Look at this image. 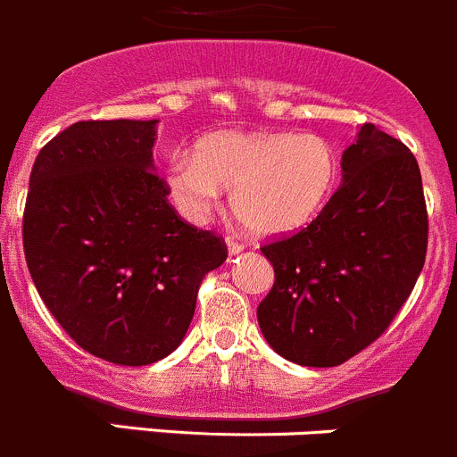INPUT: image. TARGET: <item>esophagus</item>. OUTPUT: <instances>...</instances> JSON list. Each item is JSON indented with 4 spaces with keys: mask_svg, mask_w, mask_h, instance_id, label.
<instances>
[{
    "mask_svg": "<svg viewBox=\"0 0 457 457\" xmlns=\"http://www.w3.org/2000/svg\"><path fill=\"white\" fill-rule=\"evenodd\" d=\"M227 246H228V255H239V253L244 251V246L239 242H235V239L227 237Z\"/></svg>",
    "mask_w": 457,
    "mask_h": 457,
    "instance_id": "1",
    "label": "esophagus"
}]
</instances>
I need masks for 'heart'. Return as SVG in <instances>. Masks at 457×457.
<instances>
[{
    "mask_svg": "<svg viewBox=\"0 0 457 457\" xmlns=\"http://www.w3.org/2000/svg\"><path fill=\"white\" fill-rule=\"evenodd\" d=\"M164 182L191 224H204L230 191V209L253 233L282 237L327 209L340 182V155L313 133H215L193 153H173Z\"/></svg>",
    "mask_w": 457,
    "mask_h": 457,
    "instance_id": "obj_1",
    "label": "heart"
}]
</instances>
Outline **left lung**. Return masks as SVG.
<instances>
[{
  "label": "left lung",
  "mask_w": 457,
  "mask_h": 457,
  "mask_svg": "<svg viewBox=\"0 0 457 457\" xmlns=\"http://www.w3.org/2000/svg\"><path fill=\"white\" fill-rule=\"evenodd\" d=\"M428 218L413 153L362 124L342 184L300 233L264 244L275 282L257 306L266 342L302 367H337L376 342L413 291Z\"/></svg>",
  "instance_id": "obj_1"
}]
</instances>
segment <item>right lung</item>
Wrapping results in <instances>:
<instances>
[{
	"instance_id": "right-lung-1",
	"label": "right lung",
	"mask_w": 457,
	"mask_h": 457,
	"mask_svg": "<svg viewBox=\"0 0 457 457\" xmlns=\"http://www.w3.org/2000/svg\"><path fill=\"white\" fill-rule=\"evenodd\" d=\"M157 120H88L39 151L24 255L39 297L95 358L142 367L179 346L227 244L184 222L153 166Z\"/></svg>"
}]
</instances>
